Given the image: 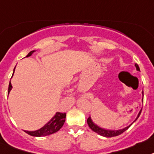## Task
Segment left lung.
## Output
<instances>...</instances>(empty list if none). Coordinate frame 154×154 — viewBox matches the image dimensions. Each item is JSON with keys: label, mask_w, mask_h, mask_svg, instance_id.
Segmentation results:
<instances>
[{"label": "left lung", "mask_w": 154, "mask_h": 154, "mask_svg": "<svg viewBox=\"0 0 154 154\" xmlns=\"http://www.w3.org/2000/svg\"><path fill=\"white\" fill-rule=\"evenodd\" d=\"M134 65H135V67H136V69L138 70V71H140V69H139V67H138V65L137 64V63H134ZM141 112H142V110L139 112V113H138V117L136 118V120L138 119V117H139V116H140V114H141ZM135 120H134V121H135ZM87 124H88L89 127H90V128H91V130L94 131L96 132V133H97V134H99L100 135H102V136H104V137H107V138L117 136V135H119V134H122L123 132L125 131L126 130H128V128H130V126L131 125H131H129L128 127H127V128H123V129H120V130H117V131L105 130V129H103V128H99L98 126H97L96 124H94L92 120H91V116H90V117L87 119Z\"/></svg>", "instance_id": "obj_1"}]
</instances>
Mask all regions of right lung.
<instances>
[{
    "instance_id": "right-lung-1",
    "label": "right lung",
    "mask_w": 154,
    "mask_h": 154,
    "mask_svg": "<svg viewBox=\"0 0 154 154\" xmlns=\"http://www.w3.org/2000/svg\"><path fill=\"white\" fill-rule=\"evenodd\" d=\"M34 50L30 51V53L27 54L26 57H30L32 55V53H34ZM14 72H15V68H14ZM14 73V72H13ZM13 75V74H12ZM12 88L11 86V82H9V86H8V94H9L10 91ZM65 118H66V112H57L56 115L53 116L49 123H47L44 127L40 128L39 130L34 131H24L27 133L28 134L31 135V136L34 137H41V136H46L49 134H52L53 133H56L57 131L62 128V126L63 125L64 122H65Z\"/></svg>"
}]
</instances>
